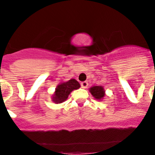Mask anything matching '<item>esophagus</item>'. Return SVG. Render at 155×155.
<instances>
[{
	"label": "esophagus",
	"mask_w": 155,
	"mask_h": 155,
	"mask_svg": "<svg viewBox=\"0 0 155 155\" xmlns=\"http://www.w3.org/2000/svg\"><path fill=\"white\" fill-rule=\"evenodd\" d=\"M87 85H88V84H87V81H83L81 83V86L82 88H86L87 87Z\"/></svg>",
	"instance_id": "34e87169"
}]
</instances>
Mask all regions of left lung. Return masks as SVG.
Wrapping results in <instances>:
<instances>
[{"label":"left lung","mask_w":155,"mask_h":155,"mask_svg":"<svg viewBox=\"0 0 155 155\" xmlns=\"http://www.w3.org/2000/svg\"><path fill=\"white\" fill-rule=\"evenodd\" d=\"M90 92L96 99H102L105 95V91L102 86H94L90 88Z\"/></svg>","instance_id":"obj_1"}]
</instances>
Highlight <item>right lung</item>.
Instances as JSON below:
<instances>
[{"label": "right lung", "mask_w": 155, "mask_h": 155, "mask_svg": "<svg viewBox=\"0 0 155 155\" xmlns=\"http://www.w3.org/2000/svg\"><path fill=\"white\" fill-rule=\"evenodd\" d=\"M80 87V84L75 79H71L68 81L59 84L53 97V102L55 103L64 102L65 100H67L71 91L73 90L78 89Z\"/></svg>", "instance_id": "obj_1"}]
</instances>
